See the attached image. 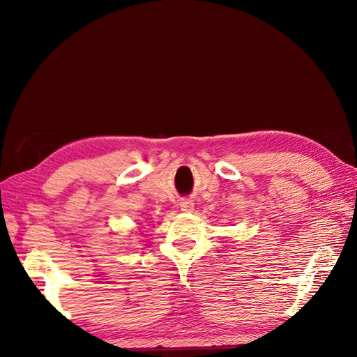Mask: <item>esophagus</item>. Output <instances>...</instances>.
<instances>
[{"mask_svg": "<svg viewBox=\"0 0 357 357\" xmlns=\"http://www.w3.org/2000/svg\"><path fill=\"white\" fill-rule=\"evenodd\" d=\"M179 208H181V211H185V213H192V211L195 210V202L190 199H181Z\"/></svg>", "mask_w": 357, "mask_h": 357, "instance_id": "obj_1", "label": "esophagus"}]
</instances>
